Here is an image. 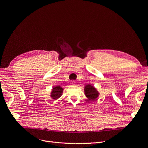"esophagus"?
I'll list each match as a JSON object with an SVG mask.
<instances>
[{
	"instance_id": "obj_1",
	"label": "esophagus",
	"mask_w": 148,
	"mask_h": 148,
	"mask_svg": "<svg viewBox=\"0 0 148 148\" xmlns=\"http://www.w3.org/2000/svg\"><path fill=\"white\" fill-rule=\"evenodd\" d=\"M75 81H71V84H73V85H75Z\"/></svg>"
}]
</instances>
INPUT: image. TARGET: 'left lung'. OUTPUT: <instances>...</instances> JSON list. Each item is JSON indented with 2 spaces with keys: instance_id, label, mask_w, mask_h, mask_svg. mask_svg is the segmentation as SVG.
Masks as SVG:
<instances>
[{
  "instance_id": "obj_1",
  "label": "left lung",
  "mask_w": 148,
  "mask_h": 148,
  "mask_svg": "<svg viewBox=\"0 0 148 148\" xmlns=\"http://www.w3.org/2000/svg\"><path fill=\"white\" fill-rule=\"evenodd\" d=\"M84 94L88 98L89 101H93L96 100L99 94L97 89L92 84H87L84 88Z\"/></svg>"
}]
</instances>
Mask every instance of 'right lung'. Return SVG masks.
Here are the masks:
<instances>
[{
  "label": "right lung",
  "mask_w": 148,
  "mask_h": 148,
  "mask_svg": "<svg viewBox=\"0 0 148 148\" xmlns=\"http://www.w3.org/2000/svg\"><path fill=\"white\" fill-rule=\"evenodd\" d=\"M63 90H64V88H62L60 86L53 87L50 93L51 98L54 100L58 99L62 96V94H63Z\"/></svg>",
  "instance_id": "add662e5"
}]
</instances>
